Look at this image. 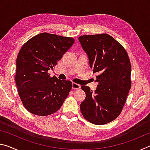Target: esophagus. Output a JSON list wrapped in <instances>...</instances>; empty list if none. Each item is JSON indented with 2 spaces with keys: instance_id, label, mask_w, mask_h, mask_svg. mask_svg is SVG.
<instances>
[{
  "instance_id": "obj_1",
  "label": "esophagus",
  "mask_w": 150,
  "mask_h": 150,
  "mask_svg": "<svg viewBox=\"0 0 150 150\" xmlns=\"http://www.w3.org/2000/svg\"><path fill=\"white\" fill-rule=\"evenodd\" d=\"M72 88H73V89H79V88H81V85L77 84V83H73Z\"/></svg>"
}]
</instances>
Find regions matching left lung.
Returning <instances> with one entry per match:
<instances>
[{"mask_svg": "<svg viewBox=\"0 0 150 150\" xmlns=\"http://www.w3.org/2000/svg\"><path fill=\"white\" fill-rule=\"evenodd\" d=\"M79 41L98 83L95 92L87 86L81 87L86 94L80 105L81 113L94 124L109 123L121 113L131 88L128 55L120 43L106 34L81 35Z\"/></svg>", "mask_w": 150, "mask_h": 150, "instance_id": "left-lung-1", "label": "left lung"}]
</instances>
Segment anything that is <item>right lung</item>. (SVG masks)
<instances>
[{
    "mask_svg": "<svg viewBox=\"0 0 150 150\" xmlns=\"http://www.w3.org/2000/svg\"><path fill=\"white\" fill-rule=\"evenodd\" d=\"M74 42L73 38L44 32L32 38L20 49L15 81L22 104L33 115H52L67 97L71 81L51 77L48 71L53 69Z\"/></svg>",
    "mask_w": 150,
    "mask_h": 150,
    "instance_id": "obj_1",
    "label": "right lung"
}]
</instances>
